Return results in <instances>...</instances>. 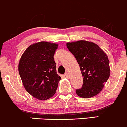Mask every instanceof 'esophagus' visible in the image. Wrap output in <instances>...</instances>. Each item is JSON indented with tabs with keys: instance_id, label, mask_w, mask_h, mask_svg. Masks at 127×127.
Returning <instances> with one entry per match:
<instances>
[{
	"instance_id": "obj_1",
	"label": "esophagus",
	"mask_w": 127,
	"mask_h": 127,
	"mask_svg": "<svg viewBox=\"0 0 127 127\" xmlns=\"http://www.w3.org/2000/svg\"><path fill=\"white\" fill-rule=\"evenodd\" d=\"M65 76H66V77L67 78H69V73H67V72L65 74Z\"/></svg>"
}]
</instances>
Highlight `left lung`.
Segmentation results:
<instances>
[{
	"label": "left lung",
	"instance_id": "left-lung-1",
	"mask_svg": "<svg viewBox=\"0 0 127 127\" xmlns=\"http://www.w3.org/2000/svg\"><path fill=\"white\" fill-rule=\"evenodd\" d=\"M66 46L75 57L83 76V85L76 90V94L84 98L98 95L110 75L106 53L96 43L87 40L68 42Z\"/></svg>",
	"mask_w": 127,
	"mask_h": 127
}]
</instances>
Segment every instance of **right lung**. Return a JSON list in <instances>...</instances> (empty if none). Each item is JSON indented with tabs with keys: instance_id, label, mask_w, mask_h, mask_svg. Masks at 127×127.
Returning a JSON list of instances; mask_svg holds the SVG:
<instances>
[{
	"instance_id": "1",
	"label": "right lung",
	"mask_w": 127,
	"mask_h": 127,
	"mask_svg": "<svg viewBox=\"0 0 127 127\" xmlns=\"http://www.w3.org/2000/svg\"><path fill=\"white\" fill-rule=\"evenodd\" d=\"M58 44L41 41L33 43L22 55L18 70L29 94L39 100L54 96L61 79L56 73L54 56Z\"/></svg>"
}]
</instances>
